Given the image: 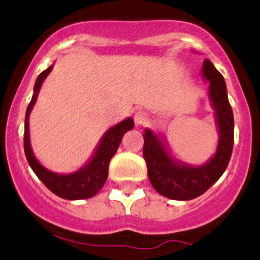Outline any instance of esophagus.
<instances>
[{
  "label": "esophagus",
  "mask_w": 260,
  "mask_h": 260,
  "mask_svg": "<svg viewBox=\"0 0 260 260\" xmlns=\"http://www.w3.org/2000/svg\"><path fill=\"white\" fill-rule=\"evenodd\" d=\"M134 121H135L136 126H142L146 122L148 121V115L147 113L144 112V110H138V112L134 114Z\"/></svg>",
  "instance_id": "obj_1"
}]
</instances>
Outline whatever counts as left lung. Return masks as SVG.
<instances>
[{"instance_id":"8db88e82","label":"left lung","mask_w":260,"mask_h":260,"mask_svg":"<svg viewBox=\"0 0 260 260\" xmlns=\"http://www.w3.org/2000/svg\"><path fill=\"white\" fill-rule=\"evenodd\" d=\"M201 75L209 82V98L215 110L218 130L216 152L201 166H190L178 161L168 150L166 140L152 130L145 129L144 158L151 184L158 194L173 200H191L200 197L229 166L233 148V113L227 97L222 75L210 60H205Z\"/></svg>"}]
</instances>
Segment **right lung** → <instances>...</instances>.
Instances as JSON below:
<instances>
[{
    "label": "right lung",
    "mask_w": 260,
    "mask_h": 260,
    "mask_svg": "<svg viewBox=\"0 0 260 260\" xmlns=\"http://www.w3.org/2000/svg\"><path fill=\"white\" fill-rule=\"evenodd\" d=\"M52 70V65L43 71L38 76L36 84H34V93L30 103L25 112L24 121V152L27 157L29 166L33 169L37 177L45 184L49 190L52 191L57 197L66 200H82L94 197L102 189L108 178V169L109 162L114 156L119 145H120L122 136L126 131L134 127V120L131 118L125 119L107 130V133L102 136L101 141L95 148L94 153L88 162L81 167L78 171L69 174L55 173L49 171L44 166L40 165L34 156L30 146V136H29V114L36 104L40 87L48 75Z\"/></svg>",
    "instance_id": "right-lung-1"
}]
</instances>
